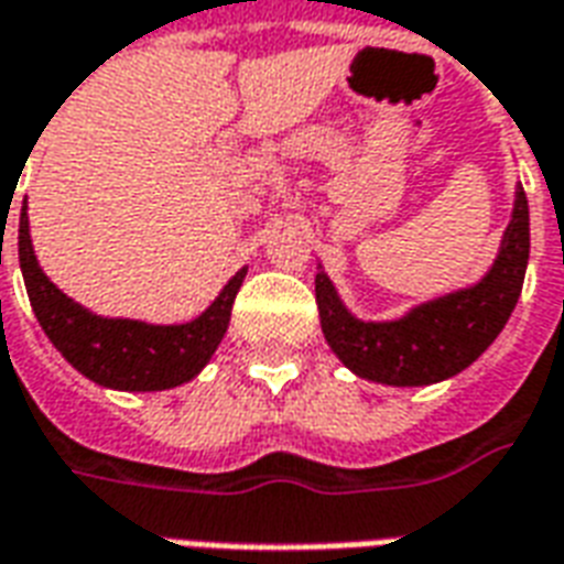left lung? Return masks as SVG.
<instances>
[{
	"label": "left lung",
	"mask_w": 564,
	"mask_h": 564,
	"mask_svg": "<svg viewBox=\"0 0 564 564\" xmlns=\"http://www.w3.org/2000/svg\"><path fill=\"white\" fill-rule=\"evenodd\" d=\"M529 265V202L522 184L513 189V210L501 245L486 269L468 286L449 290L420 305L408 307L395 319L356 317L335 290L323 265H317L319 326L332 354L354 371L356 378L383 387H429L456 378L477 362L486 347L520 302Z\"/></svg>",
	"instance_id": "8db88e82"
}]
</instances>
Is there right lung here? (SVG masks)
<instances>
[{
    "label": "right lung",
    "instance_id": "add662e5",
    "mask_svg": "<svg viewBox=\"0 0 564 564\" xmlns=\"http://www.w3.org/2000/svg\"><path fill=\"white\" fill-rule=\"evenodd\" d=\"M26 198L20 208L18 253L23 283L39 326L63 354L68 366L105 390L162 392L189 383L210 356L217 354L229 329L232 302L247 269H238L220 295L189 323H144L129 317H102L68 299L39 265L32 250Z\"/></svg>",
    "mask_w": 564,
    "mask_h": 564
}]
</instances>
